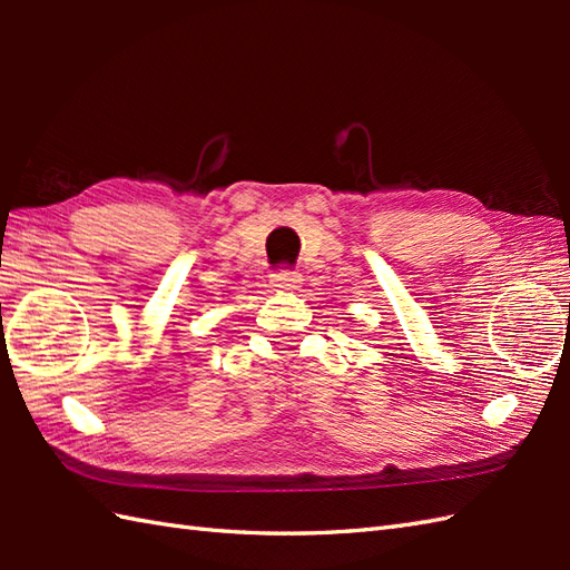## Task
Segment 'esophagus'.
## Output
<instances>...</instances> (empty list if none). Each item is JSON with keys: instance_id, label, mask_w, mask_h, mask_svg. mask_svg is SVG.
I'll return each instance as SVG.
<instances>
[{"instance_id": "1", "label": "esophagus", "mask_w": 570, "mask_h": 570, "mask_svg": "<svg viewBox=\"0 0 570 570\" xmlns=\"http://www.w3.org/2000/svg\"><path fill=\"white\" fill-rule=\"evenodd\" d=\"M304 282V276L292 269H278L272 274V286H276L278 292H296V288Z\"/></svg>"}]
</instances>
